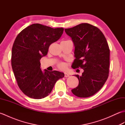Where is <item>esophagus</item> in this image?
Wrapping results in <instances>:
<instances>
[{
	"mask_svg": "<svg viewBox=\"0 0 125 125\" xmlns=\"http://www.w3.org/2000/svg\"><path fill=\"white\" fill-rule=\"evenodd\" d=\"M64 76L65 77H69V74L67 73H64Z\"/></svg>",
	"mask_w": 125,
	"mask_h": 125,
	"instance_id": "34e87169",
	"label": "esophagus"
}]
</instances>
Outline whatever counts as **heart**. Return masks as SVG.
Listing matches in <instances>:
<instances>
[{
  "instance_id": "b5f03b06",
  "label": "heart",
  "mask_w": 125,
  "mask_h": 125,
  "mask_svg": "<svg viewBox=\"0 0 125 125\" xmlns=\"http://www.w3.org/2000/svg\"><path fill=\"white\" fill-rule=\"evenodd\" d=\"M58 67H59L61 69H65L67 67V64L65 63L61 62L58 64Z\"/></svg>"
}]
</instances>
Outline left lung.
Masks as SVG:
<instances>
[{"instance_id":"8db88e82","label":"left lung","mask_w":125,"mask_h":125,"mask_svg":"<svg viewBox=\"0 0 125 125\" xmlns=\"http://www.w3.org/2000/svg\"><path fill=\"white\" fill-rule=\"evenodd\" d=\"M65 31L75 46L72 68L84 70L82 76L75 75L79 84L71 91L78 97H91L99 91L108 77L110 49L106 39L99 28L87 23Z\"/></svg>"}]
</instances>
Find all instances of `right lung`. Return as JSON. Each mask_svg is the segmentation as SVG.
Wrapping results in <instances>:
<instances>
[{
	"label": "right lung",
	"instance_id": "add662e5",
	"mask_svg": "<svg viewBox=\"0 0 125 125\" xmlns=\"http://www.w3.org/2000/svg\"><path fill=\"white\" fill-rule=\"evenodd\" d=\"M64 29L34 23L18 34L13 45L11 64L19 87L27 96L40 99L48 95L58 79L64 77L58 71L44 72L41 58L49 47L62 36Z\"/></svg>",
	"mask_w": 125,
	"mask_h": 125
}]
</instances>
